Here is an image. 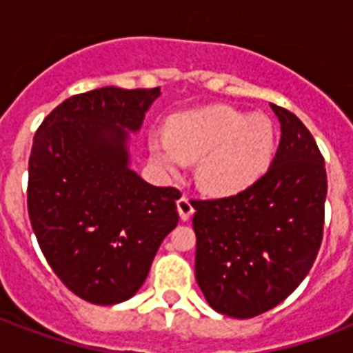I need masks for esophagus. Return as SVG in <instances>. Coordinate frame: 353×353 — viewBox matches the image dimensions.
<instances>
[{"label":"esophagus","instance_id":"1","mask_svg":"<svg viewBox=\"0 0 353 353\" xmlns=\"http://www.w3.org/2000/svg\"><path fill=\"white\" fill-rule=\"evenodd\" d=\"M177 212H179V218H181L183 221L190 220V216L194 214L192 201H190L187 196H183L181 199H177Z\"/></svg>","mask_w":353,"mask_h":353}]
</instances>
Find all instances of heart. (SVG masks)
Wrapping results in <instances>:
<instances>
[{
  "mask_svg": "<svg viewBox=\"0 0 353 353\" xmlns=\"http://www.w3.org/2000/svg\"><path fill=\"white\" fill-rule=\"evenodd\" d=\"M276 146L271 119L231 106H209L181 113L168 133L150 137L155 165L176 176L187 159H198L196 177L207 192L231 196L245 190L268 172Z\"/></svg>",
  "mask_w": 353,
  "mask_h": 353,
  "instance_id": "1",
  "label": "heart"
}]
</instances>
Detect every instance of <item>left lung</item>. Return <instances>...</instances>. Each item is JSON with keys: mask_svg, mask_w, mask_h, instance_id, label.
<instances>
[{"mask_svg": "<svg viewBox=\"0 0 353 353\" xmlns=\"http://www.w3.org/2000/svg\"><path fill=\"white\" fill-rule=\"evenodd\" d=\"M280 144L245 190L194 201L196 280L221 315L251 319L279 306L310 273L323 241L326 168L301 119L271 104Z\"/></svg>", "mask_w": 353, "mask_h": 353, "instance_id": "left-lung-1", "label": "left lung"}]
</instances>
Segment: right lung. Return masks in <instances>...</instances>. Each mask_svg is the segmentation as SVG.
<instances>
[{
	"label": "right lung",
	"mask_w": 353,
	"mask_h": 353,
	"mask_svg": "<svg viewBox=\"0 0 353 353\" xmlns=\"http://www.w3.org/2000/svg\"><path fill=\"white\" fill-rule=\"evenodd\" d=\"M161 95L101 88L63 101L34 135L27 207L51 269L80 299L112 306L132 299L161 241L177 225L174 187L130 168V132Z\"/></svg>",
	"instance_id": "obj_1"
}]
</instances>
